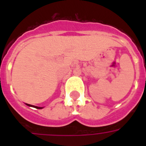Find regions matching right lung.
<instances>
[{"label":"right lung","instance_id":"1","mask_svg":"<svg viewBox=\"0 0 146 146\" xmlns=\"http://www.w3.org/2000/svg\"><path fill=\"white\" fill-rule=\"evenodd\" d=\"M27 104V105H28V106H33V107H34V108H37V109H42V108H40V107H36V106H33V105H31V104Z\"/></svg>","mask_w":146,"mask_h":146}]
</instances>
